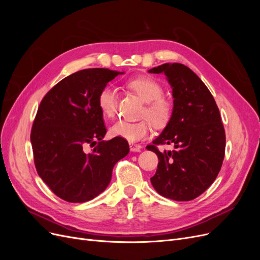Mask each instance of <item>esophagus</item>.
Returning <instances> with one entry per match:
<instances>
[{
  "label": "esophagus",
  "instance_id": "esophagus-1",
  "mask_svg": "<svg viewBox=\"0 0 260 260\" xmlns=\"http://www.w3.org/2000/svg\"><path fill=\"white\" fill-rule=\"evenodd\" d=\"M130 151L131 152H141V146L136 143H130Z\"/></svg>",
  "mask_w": 260,
  "mask_h": 260
}]
</instances>
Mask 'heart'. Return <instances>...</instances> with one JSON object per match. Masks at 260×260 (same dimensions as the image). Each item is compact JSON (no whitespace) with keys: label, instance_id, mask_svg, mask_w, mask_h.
Returning a JSON list of instances; mask_svg holds the SVG:
<instances>
[{"label":"heart","instance_id":"1","mask_svg":"<svg viewBox=\"0 0 260 260\" xmlns=\"http://www.w3.org/2000/svg\"><path fill=\"white\" fill-rule=\"evenodd\" d=\"M130 91L144 101L146 106L143 111V117L149 119L140 121L120 120L111 128V135L122 138L129 142H138L149 137L153 130V124L156 128L166 127L172 116V105L164 98L162 85L149 77H138L127 82ZM118 92L113 85H105L101 89L98 95V106L104 117L112 119L117 114Z\"/></svg>","mask_w":260,"mask_h":260}]
</instances>
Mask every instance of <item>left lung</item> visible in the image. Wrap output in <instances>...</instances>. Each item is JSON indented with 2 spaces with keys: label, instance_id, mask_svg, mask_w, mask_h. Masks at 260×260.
<instances>
[{
  "label": "left lung",
  "instance_id": "left-lung-1",
  "mask_svg": "<svg viewBox=\"0 0 260 260\" xmlns=\"http://www.w3.org/2000/svg\"><path fill=\"white\" fill-rule=\"evenodd\" d=\"M148 73L166 75L174 111L167 127L146 148L158 157L151 182L164 198L187 202L205 192L222 166L225 132L214 96L199 76L183 64H162ZM172 145L160 152L158 145Z\"/></svg>",
  "mask_w": 260,
  "mask_h": 260
}]
</instances>
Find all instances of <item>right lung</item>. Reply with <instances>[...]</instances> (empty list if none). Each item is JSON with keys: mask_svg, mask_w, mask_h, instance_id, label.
I'll return each mask as SVG.
<instances>
[{"mask_svg": "<svg viewBox=\"0 0 260 260\" xmlns=\"http://www.w3.org/2000/svg\"><path fill=\"white\" fill-rule=\"evenodd\" d=\"M119 74L106 68L79 70L55 84L38 108L30 135L35 166L66 202L96 198L111 182L115 164L129 153L127 140L103 141L106 128L98 106L101 89Z\"/></svg>", "mask_w": 260, "mask_h": 260, "instance_id": "add662e5", "label": "right lung"}]
</instances>
